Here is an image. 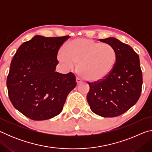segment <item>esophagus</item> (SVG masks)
<instances>
[{
  "mask_svg": "<svg viewBox=\"0 0 152 152\" xmlns=\"http://www.w3.org/2000/svg\"><path fill=\"white\" fill-rule=\"evenodd\" d=\"M76 82H77V84H80L82 83V80L81 78H78V77H77V78H76Z\"/></svg>",
  "mask_w": 152,
  "mask_h": 152,
  "instance_id": "obj_1",
  "label": "esophagus"
}]
</instances>
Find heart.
Wrapping results in <instances>:
<instances>
[{"label":"heart","instance_id":"heart-1","mask_svg":"<svg viewBox=\"0 0 152 152\" xmlns=\"http://www.w3.org/2000/svg\"><path fill=\"white\" fill-rule=\"evenodd\" d=\"M58 59L68 68L78 64L80 75L90 82L103 80L109 75L117 60L112 45L91 39L79 38L66 43L65 50L59 51Z\"/></svg>","mask_w":152,"mask_h":152}]
</instances>
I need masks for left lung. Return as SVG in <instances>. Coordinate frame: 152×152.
I'll return each instance as SVG.
<instances>
[{
  "label": "left lung",
  "mask_w": 152,
  "mask_h": 152,
  "mask_svg": "<svg viewBox=\"0 0 152 152\" xmlns=\"http://www.w3.org/2000/svg\"><path fill=\"white\" fill-rule=\"evenodd\" d=\"M99 41L114 48L117 60L106 78L88 82L87 101L95 114L103 117H117L129 109L140 99L143 83L140 58L131 46L116 38Z\"/></svg>",
  "instance_id": "8db88e82"
}]
</instances>
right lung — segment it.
Wrapping results in <instances>:
<instances>
[{
	"label": "right lung",
	"instance_id": "right-lung-1",
	"mask_svg": "<svg viewBox=\"0 0 152 152\" xmlns=\"http://www.w3.org/2000/svg\"><path fill=\"white\" fill-rule=\"evenodd\" d=\"M69 37L35 35L23 43L12 58L7 80L10 101L31 119L46 120L60 114L76 86L73 73L55 71L59 49Z\"/></svg>",
	"mask_w": 152,
	"mask_h": 152
}]
</instances>
